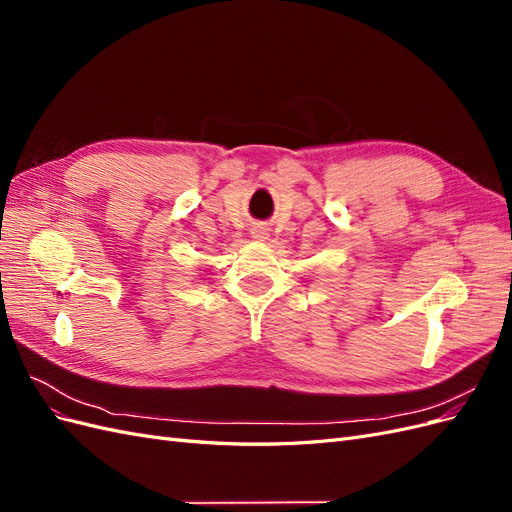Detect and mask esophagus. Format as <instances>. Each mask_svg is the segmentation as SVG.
<instances>
[{"mask_svg":"<svg viewBox=\"0 0 512 512\" xmlns=\"http://www.w3.org/2000/svg\"><path fill=\"white\" fill-rule=\"evenodd\" d=\"M267 228H262V226H256V228H252V237L254 239H258V241H262V239H267Z\"/></svg>","mask_w":512,"mask_h":512,"instance_id":"esophagus-1","label":"esophagus"}]
</instances>
